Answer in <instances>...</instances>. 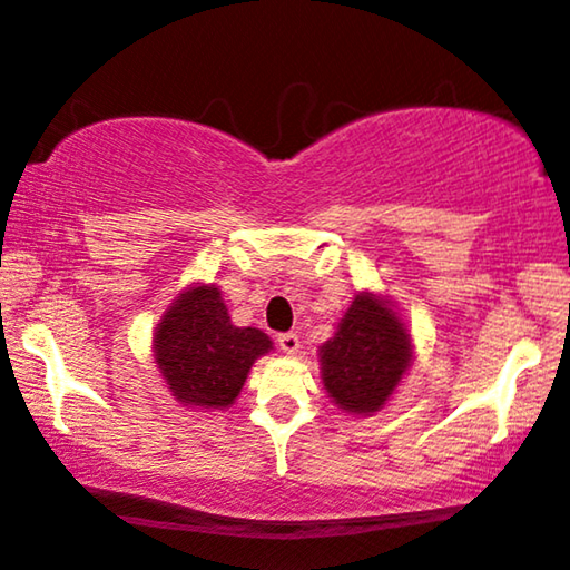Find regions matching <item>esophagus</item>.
I'll return each mask as SVG.
<instances>
[{"label": "esophagus", "instance_id": "obj_1", "mask_svg": "<svg viewBox=\"0 0 570 570\" xmlns=\"http://www.w3.org/2000/svg\"><path fill=\"white\" fill-rule=\"evenodd\" d=\"M277 344H279V350H283L285 354H298V350H301L298 334H279L277 336Z\"/></svg>", "mask_w": 570, "mask_h": 570}]
</instances>
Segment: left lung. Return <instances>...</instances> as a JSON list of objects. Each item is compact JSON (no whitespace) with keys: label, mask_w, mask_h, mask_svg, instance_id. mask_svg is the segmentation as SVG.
Here are the masks:
<instances>
[{"label":"left lung","mask_w":570,"mask_h":570,"mask_svg":"<svg viewBox=\"0 0 570 570\" xmlns=\"http://www.w3.org/2000/svg\"><path fill=\"white\" fill-rule=\"evenodd\" d=\"M414 362L411 328L387 295L360 291L318 346L321 383L328 399L352 416L381 411Z\"/></svg>","instance_id":"8db88e82"}]
</instances>
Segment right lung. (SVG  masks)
<instances>
[{
  "label": "right lung",
  "mask_w": 570,
  "mask_h": 570,
  "mask_svg": "<svg viewBox=\"0 0 570 570\" xmlns=\"http://www.w3.org/2000/svg\"><path fill=\"white\" fill-rule=\"evenodd\" d=\"M151 352L169 393L187 409H228L272 340L254 326H234L224 293L193 283L161 313Z\"/></svg>",
  "instance_id": "1"
}]
</instances>
